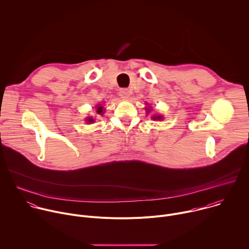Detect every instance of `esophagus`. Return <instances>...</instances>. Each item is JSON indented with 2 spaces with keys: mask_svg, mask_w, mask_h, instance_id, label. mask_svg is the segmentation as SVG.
<instances>
[{
  "mask_svg": "<svg viewBox=\"0 0 249 249\" xmlns=\"http://www.w3.org/2000/svg\"><path fill=\"white\" fill-rule=\"evenodd\" d=\"M119 95L121 96V98L128 99V98L130 97V91H129V89H120Z\"/></svg>",
  "mask_w": 249,
  "mask_h": 249,
  "instance_id": "34e87169",
  "label": "esophagus"
}]
</instances>
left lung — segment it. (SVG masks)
<instances>
[{
	"label": "left lung",
	"instance_id": "obj_1",
	"mask_svg": "<svg viewBox=\"0 0 249 249\" xmlns=\"http://www.w3.org/2000/svg\"><path fill=\"white\" fill-rule=\"evenodd\" d=\"M150 110H151V109H149V111H150ZM153 118H154V119H156V120H157V119H158V120H160L162 117H161V116H154Z\"/></svg>",
	"mask_w": 249,
	"mask_h": 249
}]
</instances>
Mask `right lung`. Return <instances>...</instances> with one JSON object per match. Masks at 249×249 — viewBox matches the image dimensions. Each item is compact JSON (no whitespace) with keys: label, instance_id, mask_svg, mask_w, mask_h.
Listing matches in <instances>:
<instances>
[{"label":"right lung","instance_id":"add662e5","mask_svg":"<svg viewBox=\"0 0 249 249\" xmlns=\"http://www.w3.org/2000/svg\"><path fill=\"white\" fill-rule=\"evenodd\" d=\"M102 106H97V113L98 114H100V113H102ZM94 120L92 119V118H89L88 119V123H92Z\"/></svg>","mask_w":249,"mask_h":249}]
</instances>
